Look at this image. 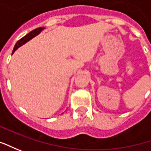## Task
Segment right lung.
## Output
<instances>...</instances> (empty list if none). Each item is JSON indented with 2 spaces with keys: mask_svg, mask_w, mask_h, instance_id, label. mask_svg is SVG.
Returning a JSON list of instances; mask_svg holds the SVG:
<instances>
[{
  "mask_svg": "<svg viewBox=\"0 0 151 151\" xmlns=\"http://www.w3.org/2000/svg\"><path fill=\"white\" fill-rule=\"evenodd\" d=\"M43 29H44V27H39V28L35 29V30H33V31H32L31 32H29L28 34H27L25 37H22V38H21V39L19 40L18 42L16 43V45H15L12 53H13L17 49L18 47H20L21 46H22V45L25 44L26 42H27L28 41H30L31 39H32L34 37L37 36V35H38V34H39L40 32H41L43 30Z\"/></svg>",
  "mask_w": 151,
  "mask_h": 151,
  "instance_id": "1",
  "label": "right lung"
}]
</instances>
